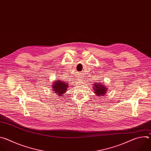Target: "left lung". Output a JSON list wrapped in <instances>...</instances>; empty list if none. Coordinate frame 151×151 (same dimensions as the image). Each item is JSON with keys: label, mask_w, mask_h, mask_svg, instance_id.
I'll list each match as a JSON object with an SVG mask.
<instances>
[{"label": "left lung", "mask_w": 151, "mask_h": 151, "mask_svg": "<svg viewBox=\"0 0 151 151\" xmlns=\"http://www.w3.org/2000/svg\"><path fill=\"white\" fill-rule=\"evenodd\" d=\"M94 85V91H95V93L97 94V96H104V94L107 92L106 88L104 85H103V84H95Z\"/></svg>", "instance_id": "obj_1"}]
</instances>
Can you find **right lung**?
Returning <instances> with one entry per match:
<instances>
[{
  "mask_svg": "<svg viewBox=\"0 0 151 151\" xmlns=\"http://www.w3.org/2000/svg\"><path fill=\"white\" fill-rule=\"evenodd\" d=\"M67 82H61V81H58L57 79L52 85V89L55 93H57L58 96H62L64 93L67 91L68 88V84Z\"/></svg>",
  "mask_w": 151,
  "mask_h": 151,
  "instance_id": "1",
  "label": "right lung"
}]
</instances>
